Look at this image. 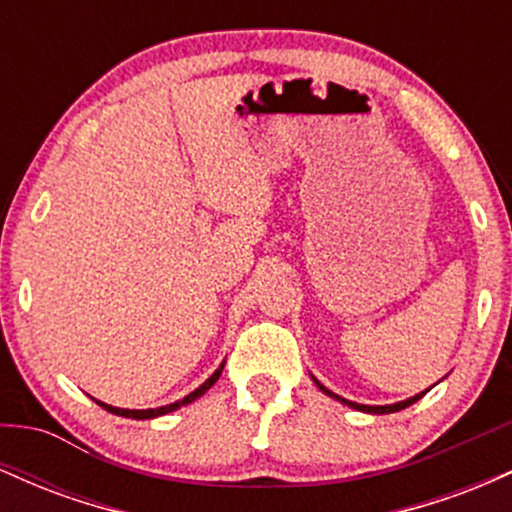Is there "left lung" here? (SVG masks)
Masks as SVG:
<instances>
[{
  "mask_svg": "<svg viewBox=\"0 0 512 512\" xmlns=\"http://www.w3.org/2000/svg\"><path fill=\"white\" fill-rule=\"evenodd\" d=\"M313 383L320 387L322 392H325V395H330L332 399H337V402H342V404H346V407H351V409H358V411H366V414H395V411H402V409H407V407H411V404L414 402H419L421 397L426 395L428 390H431V387H428V390H424V392H419V395H414V397H409V399H404V402H395V404H385V407H370V404H356V402H351V399H344V397H339V395H334L332 390H327L325 385L320 383V380L317 378H313Z\"/></svg>",
  "mask_w": 512,
  "mask_h": 512,
  "instance_id": "left-lung-1",
  "label": "left lung"
}]
</instances>
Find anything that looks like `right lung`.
Masks as SVG:
<instances>
[{
	"instance_id": "add662e5",
	"label": "right lung",
	"mask_w": 512,
	"mask_h": 512,
	"mask_svg": "<svg viewBox=\"0 0 512 512\" xmlns=\"http://www.w3.org/2000/svg\"><path fill=\"white\" fill-rule=\"evenodd\" d=\"M223 366H226V361L221 363L219 368L214 370V373L209 375L207 380H204L202 385L197 387L195 392H190V395L187 397H182V399H178V402H173V404H166V407H158V409H120V407H110V404H105V402H101V399H96V404L98 407H103L105 411H110V414H115V416H125V419H137V421H144V419H156V416H163V414H170V411H175V409H180V407H185V404H192L195 402V399H199L204 395V392L209 390L211 385L216 383V380L221 378V370H223Z\"/></svg>"
}]
</instances>
